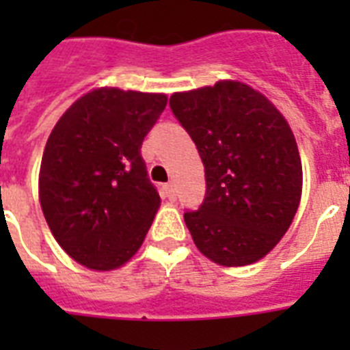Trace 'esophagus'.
Here are the masks:
<instances>
[{
  "label": "esophagus",
  "mask_w": 350,
  "mask_h": 350,
  "mask_svg": "<svg viewBox=\"0 0 350 350\" xmlns=\"http://www.w3.org/2000/svg\"><path fill=\"white\" fill-rule=\"evenodd\" d=\"M163 192H165V196L169 198V200H176V191H174V185H172V183H165Z\"/></svg>",
  "instance_id": "34e87169"
}]
</instances>
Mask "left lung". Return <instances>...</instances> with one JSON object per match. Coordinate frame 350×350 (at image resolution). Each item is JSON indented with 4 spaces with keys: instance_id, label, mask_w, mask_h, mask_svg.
Returning a JSON list of instances; mask_svg holds the SVG:
<instances>
[{
    "instance_id": "obj_1",
    "label": "left lung",
    "mask_w": 350,
    "mask_h": 350,
    "mask_svg": "<svg viewBox=\"0 0 350 350\" xmlns=\"http://www.w3.org/2000/svg\"><path fill=\"white\" fill-rule=\"evenodd\" d=\"M205 167V200L183 218L202 254L225 267L254 263L287 232L301 196V161L285 118L239 81L170 96Z\"/></svg>"
}]
</instances>
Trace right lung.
<instances>
[{
    "label": "right lung",
    "instance_id": "1",
    "mask_svg": "<svg viewBox=\"0 0 350 350\" xmlns=\"http://www.w3.org/2000/svg\"><path fill=\"white\" fill-rule=\"evenodd\" d=\"M165 105V94L92 90L46 139L41 208L57 243L81 265L112 271L142 247L159 207L142 143Z\"/></svg>",
    "mask_w": 350,
    "mask_h": 350
}]
</instances>
